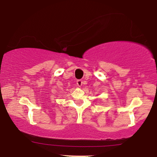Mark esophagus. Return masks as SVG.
<instances>
[{
	"mask_svg": "<svg viewBox=\"0 0 157 157\" xmlns=\"http://www.w3.org/2000/svg\"><path fill=\"white\" fill-rule=\"evenodd\" d=\"M76 84H77V86L80 87V86H82V82L81 80H78L76 82Z\"/></svg>",
	"mask_w": 157,
	"mask_h": 157,
	"instance_id": "34e87169",
	"label": "esophagus"
}]
</instances>
